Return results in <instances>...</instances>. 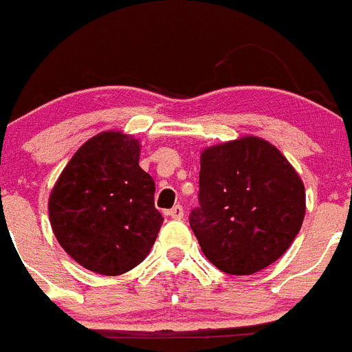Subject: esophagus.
Segmentation results:
<instances>
[{
    "label": "esophagus",
    "instance_id": "1",
    "mask_svg": "<svg viewBox=\"0 0 352 352\" xmlns=\"http://www.w3.org/2000/svg\"><path fill=\"white\" fill-rule=\"evenodd\" d=\"M166 215H168V217H172V219H182L184 217L182 205H175L173 208H170V210L166 212Z\"/></svg>",
    "mask_w": 352,
    "mask_h": 352
}]
</instances>
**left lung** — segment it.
Masks as SVG:
<instances>
[{
  "mask_svg": "<svg viewBox=\"0 0 352 352\" xmlns=\"http://www.w3.org/2000/svg\"><path fill=\"white\" fill-rule=\"evenodd\" d=\"M199 207L189 224L205 258L231 275L277 261L305 217V188L275 145L259 137L212 145L199 157Z\"/></svg>",
  "mask_w": 352,
  "mask_h": 352,
  "instance_id": "left-lung-1",
  "label": "left lung"
}]
</instances>
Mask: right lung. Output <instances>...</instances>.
Segmentation results:
<instances>
[{
	"label": "right lung",
	"mask_w": 352,
	"mask_h": 352,
	"mask_svg": "<svg viewBox=\"0 0 352 352\" xmlns=\"http://www.w3.org/2000/svg\"><path fill=\"white\" fill-rule=\"evenodd\" d=\"M138 161L137 138L103 131L78 148L54 184L50 226L80 267L121 275L153 249L163 217L154 207L153 177Z\"/></svg>",
	"instance_id": "1"
}]
</instances>
